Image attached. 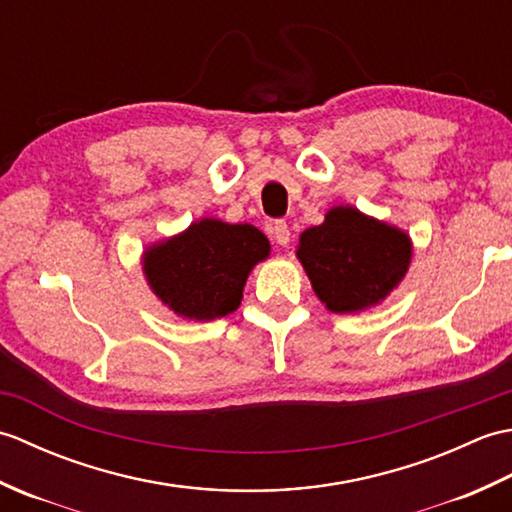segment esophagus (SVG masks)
<instances>
[{"label": "esophagus", "instance_id": "obj_1", "mask_svg": "<svg viewBox=\"0 0 512 512\" xmlns=\"http://www.w3.org/2000/svg\"><path fill=\"white\" fill-rule=\"evenodd\" d=\"M273 237H275V242L279 246H288L290 244V228H288V224L284 220H277L273 224Z\"/></svg>", "mask_w": 512, "mask_h": 512}]
</instances>
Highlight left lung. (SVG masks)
I'll list each match as a JSON object with an SVG mask.
<instances>
[{
	"label": "left lung",
	"mask_w": 512,
	"mask_h": 512,
	"mask_svg": "<svg viewBox=\"0 0 512 512\" xmlns=\"http://www.w3.org/2000/svg\"><path fill=\"white\" fill-rule=\"evenodd\" d=\"M310 284L330 312H361L383 301L407 275L411 239L405 231L354 206H334L297 246Z\"/></svg>",
	"instance_id": "left-lung-1"
}]
</instances>
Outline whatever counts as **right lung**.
<instances>
[{
    "instance_id": "obj_1",
    "label": "right lung",
    "mask_w": 512,
    "mask_h": 512,
    "mask_svg": "<svg viewBox=\"0 0 512 512\" xmlns=\"http://www.w3.org/2000/svg\"><path fill=\"white\" fill-rule=\"evenodd\" d=\"M268 255L270 242L259 228L204 217L149 246L143 270L154 295L178 317L211 321L239 308L250 270Z\"/></svg>"
}]
</instances>
